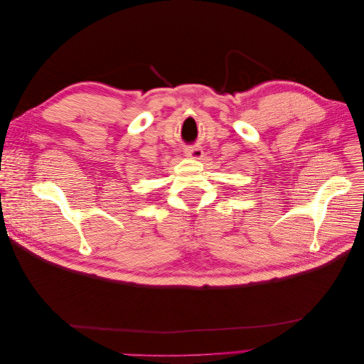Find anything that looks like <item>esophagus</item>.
<instances>
[{
    "instance_id": "1",
    "label": "esophagus",
    "mask_w": 364,
    "mask_h": 364,
    "mask_svg": "<svg viewBox=\"0 0 364 364\" xmlns=\"http://www.w3.org/2000/svg\"><path fill=\"white\" fill-rule=\"evenodd\" d=\"M185 155L193 158V159H202L203 158V149L202 147H197V146L186 147L185 149Z\"/></svg>"
}]
</instances>
